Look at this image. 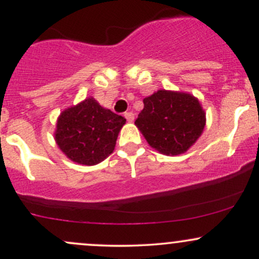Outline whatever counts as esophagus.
<instances>
[{
    "instance_id": "esophagus-1",
    "label": "esophagus",
    "mask_w": 259,
    "mask_h": 259,
    "mask_svg": "<svg viewBox=\"0 0 259 259\" xmlns=\"http://www.w3.org/2000/svg\"><path fill=\"white\" fill-rule=\"evenodd\" d=\"M124 115H125L126 120L130 121V123H132V121H134V119H135V117H134V113L133 112H126Z\"/></svg>"
}]
</instances>
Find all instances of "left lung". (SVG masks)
Returning <instances> with one entry per match:
<instances>
[{"instance_id": "obj_1", "label": "left lung", "mask_w": 259, "mask_h": 259, "mask_svg": "<svg viewBox=\"0 0 259 259\" xmlns=\"http://www.w3.org/2000/svg\"><path fill=\"white\" fill-rule=\"evenodd\" d=\"M135 124L151 147L177 156L185 153L200 138L206 113L192 95L158 90L144 99V109Z\"/></svg>"}]
</instances>
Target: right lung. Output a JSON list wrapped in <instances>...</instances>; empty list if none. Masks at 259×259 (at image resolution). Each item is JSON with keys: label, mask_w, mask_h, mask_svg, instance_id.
Listing matches in <instances>:
<instances>
[{"label": "right lung", "mask_w": 259, "mask_h": 259, "mask_svg": "<svg viewBox=\"0 0 259 259\" xmlns=\"http://www.w3.org/2000/svg\"><path fill=\"white\" fill-rule=\"evenodd\" d=\"M125 121L124 117L89 97L61 113L55 139L62 152L73 162L95 165L113 152Z\"/></svg>", "instance_id": "right-lung-1"}]
</instances>
